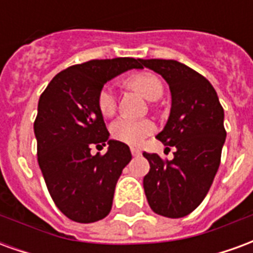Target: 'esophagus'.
Here are the masks:
<instances>
[{"label": "esophagus", "instance_id": "esophagus-1", "mask_svg": "<svg viewBox=\"0 0 253 253\" xmlns=\"http://www.w3.org/2000/svg\"><path fill=\"white\" fill-rule=\"evenodd\" d=\"M130 150H131V154L134 156V157H138V156H141V150H139V149L131 148Z\"/></svg>", "mask_w": 253, "mask_h": 253}]
</instances>
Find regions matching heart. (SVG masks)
<instances>
[{"label":"heart","instance_id":"b5f03b06","mask_svg":"<svg viewBox=\"0 0 253 253\" xmlns=\"http://www.w3.org/2000/svg\"><path fill=\"white\" fill-rule=\"evenodd\" d=\"M128 85L138 89L148 100H157L163 94V84L152 73H138L127 80ZM97 107L104 116H112L116 111L115 90L110 85H105L97 96ZM111 135L116 141L127 145L137 146L143 142V139L154 132L156 126L152 121L119 118L110 127Z\"/></svg>","mask_w":253,"mask_h":253}]
</instances>
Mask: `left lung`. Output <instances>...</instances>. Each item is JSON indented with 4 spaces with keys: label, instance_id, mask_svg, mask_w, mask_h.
<instances>
[{
    "label": "left lung",
    "instance_id": "obj_1",
    "mask_svg": "<svg viewBox=\"0 0 253 253\" xmlns=\"http://www.w3.org/2000/svg\"><path fill=\"white\" fill-rule=\"evenodd\" d=\"M142 65L169 85L170 112L157 138L176 149L170 161L143 153L150 164L143 190L156 214L186 217L205 199L219 167L226 138L223 108L211 84L184 63L142 59Z\"/></svg>",
    "mask_w": 253,
    "mask_h": 253
}]
</instances>
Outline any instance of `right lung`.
Here are the masks:
<instances>
[{"label": "right lung", "instance_id": "obj_1", "mask_svg": "<svg viewBox=\"0 0 253 253\" xmlns=\"http://www.w3.org/2000/svg\"><path fill=\"white\" fill-rule=\"evenodd\" d=\"M142 59H94L58 73L42 93L34 123L38 163L58 209L76 222L107 217L122 170L131 160L126 143L110 139L97 96L104 84ZM109 145L92 155V146Z\"/></svg>", "mask_w": 253, "mask_h": 253}]
</instances>
